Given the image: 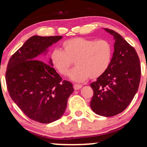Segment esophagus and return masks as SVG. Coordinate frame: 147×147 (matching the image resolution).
<instances>
[{
	"label": "esophagus",
	"instance_id": "1",
	"mask_svg": "<svg viewBox=\"0 0 147 147\" xmlns=\"http://www.w3.org/2000/svg\"><path fill=\"white\" fill-rule=\"evenodd\" d=\"M73 86H74V89H75V90H78L80 88H82V85H79V84H74Z\"/></svg>",
	"mask_w": 147,
	"mask_h": 147
}]
</instances>
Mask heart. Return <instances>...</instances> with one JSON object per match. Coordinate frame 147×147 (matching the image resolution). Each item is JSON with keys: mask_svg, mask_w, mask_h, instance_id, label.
Wrapping results in <instances>:
<instances>
[{"mask_svg": "<svg viewBox=\"0 0 147 147\" xmlns=\"http://www.w3.org/2000/svg\"><path fill=\"white\" fill-rule=\"evenodd\" d=\"M63 50L55 48L50 54V61L60 75L66 76L75 60L77 67L70 77L77 82L88 78L97 79L109 67L113 55L111 43L106 39L75 37L62 43Z\"/></svg>", "mask_w": 147, "mask_h": 147, "instance_id": "heart-1", "label": "heart"}]
</instances>
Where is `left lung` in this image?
Instances as JSON below:
<instances>
[{"mask_svg": "<svg viewBox=\"0 0 147 147\" xmlns=\"http://www.w3.org/2000/svg\"><path fill=\"white\" fill-rule=\"evenodd\" d=\"M104 30L114 37V52L106 71L90 84V106L96 114L112 117L125 110L137 92L141 67L134 48L114 30Z\"/></svg>", "mask_w": 147, "mask_h": 147, "instance_id": "8db88e82", "label": "left lung"}]
</instances>
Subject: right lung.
Instances as JSON below:
<instances>
[{"mask_svg":"<svg viewBox=\"0 0 147 147\" xmlns=\"http://www.w3.org/2000/svg\"><path fill=\"white\" fill-rule=\"evenodd\" d=\"M61 36H33L9 59L5 74L10 97L32 120L49 124L63 115L72 84L62 78L40 55L61 39ZM39 60H38V59Z\"/></svg>","mask_w":147,"mask_h":147,"instance_id":"right-lung-1","label":"right lung"}]
</instances>
